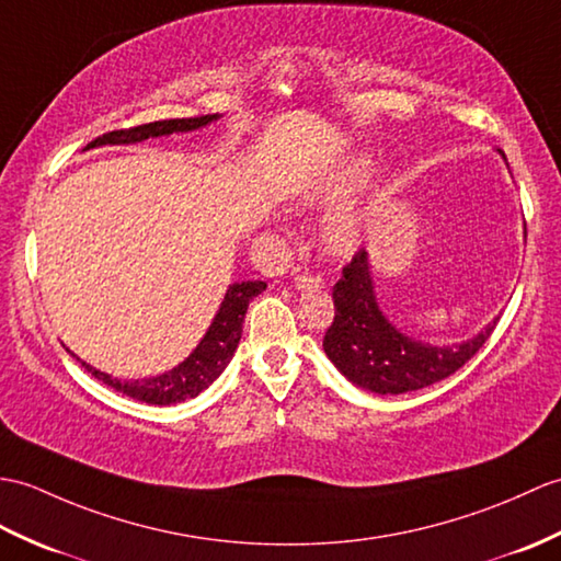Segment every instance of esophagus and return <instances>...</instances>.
<instances>
[{"label":"esophagus","instance_id":"1","mask_svg":"<svg viewBox=\"0 0 561 561\" xmlns=\"http://www.w3.org/2000/svg\"><path fill=\"white\" fill-rule=\"evenodd\" d=\"M320 286H324V279L320 275L296 277V289H320Z\"/></svg>","mask_w":561,"mask_h":561}]
</instances>
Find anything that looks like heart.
<instances>
[{"label": "heart", "mask_w": 561, "mask_h": 561, "mask_svg": "<svg viewBox=\"0 0 561 561\" xmlns=\"http://www.w3.org/2000/svg\"><path fill=\"white\" fill-rule=\"evenodd\" d=\"M370 172L368 158H354L336 167L332 174L320 179L318 184H312L308 191V201L312 203H332L342 198L348 191H354L366 174ZM387 186L382 179H375L354 198L346 201L344 205L336 207L328 217H324L320 227V241L324 251L332 255H351L358 251V245L366 241L370 233L375 217L380 213V205L385 201Z\"/></svg>", "instance_id": "obj_1"}]
</instances>
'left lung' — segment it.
<instances>
[{"mask_svg":"<svg viewBox=\"0 0 561 561\" xmlns=\"http://www.w3.org/2000/svg\"><path fill=\"white\" fill-rule=\"evenodd\" d=\"M334 322L322 348L348 382L375 394H403L435 385L471 360L497 324L494 318L473 340L433 346L411 340L389 322L375 298L368 251H358L334 284Z\"/></svg>","mask_w":561,"mask_h":561,"instance_id":"left-lung-1","label":"left lung"}]
</instances>
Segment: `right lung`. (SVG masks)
<instances>
[{
    "label": "right lung",
    "mask_w": 561,
    "mask_h": 561,
    "mask_svg": "<svg viewBox=\"0 0 561 561\" xmlns=\"http://www.w3.org/2000/svg\"><path fill=\"white\" fill-rule=\"evenodd\" d=\"M215 119L217 114H205V116H191V119H167V122H152V124H142L134 128H122V131L104 134L93 142H88L85 150L98 148V146H131V142H140L148 138L186 134V131H195V128H203ZM265 289H267L265 282L231 284L213 324L207 328L201 344L193 348V354L184 363H179L176 368L167 370L158 377H146V380H119V377H112L107 373L95 370L93 366H88V363L81 358L78 360H81V366H85L88 373H93L100 382L136 401L154 403V407H169V403L193 399L198 397L203 389L210 387L221 375V370L229 366L233 351H237L241 342L245 310H249V304L253 298Z\"/></svg>",
    "instance_id": "obj_1"
}]
</instances>
